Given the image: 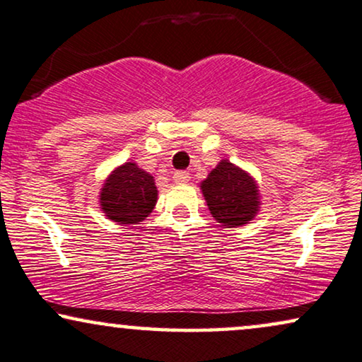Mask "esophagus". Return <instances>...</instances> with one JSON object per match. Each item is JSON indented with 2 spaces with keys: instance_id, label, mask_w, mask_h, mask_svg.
I'll list each match as a JSON object with an SVG mask.
<instances>
[{
  "instance_id": "obj_1",
  "label": "esophagus",
  "mask_w": 362,
  "mask_h": 362,
  "mask_svg": "<svg viewBox=\"0 0 362 362\" xmlns=\"http://www.w3.org/2000/svg\"><path fill=\"white\" fill-rule=\"evenodd\" d=\"M189 178H190V175L184 170L173 173V180H175L177 184H187V182H189Z\"/></svg>"
}]
</instances>
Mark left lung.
Here are the masks:
<instances>
[{
    "label": "left lung",
    "instance_id": "8db88e82",
    "mask_svg": "<svg viewBox=\"0 0 362 362\" xmlns=\"http://www.w3.org/2000/svg\"><path fill=\"white\" fill-rule=\"evenodd\" d=\"M200 187L210 214L223 226H244L257 214L260 202L254 178L228 160H222Z\"/></svg>",
    "mask_w": 362,
    "mask_h": 362
}]
</instances>
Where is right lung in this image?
<instances>
[{"instance_id": "add662e5", "label": "right lung", "mask_w": 362, "mask_h": 362, "mask_svg": "<svg viewBox=\"0 0 362 362\" xmlns=\"http://www.w3.org/2000/svg\"><path fill=\"white\" fill-rule=\"evenodd\" d=\"M157 202L153 177L134 162L123 163L112 172L100 194V204L110 221L125 226L139 223L152 212Z\"/></svg>"}]
</instances>
